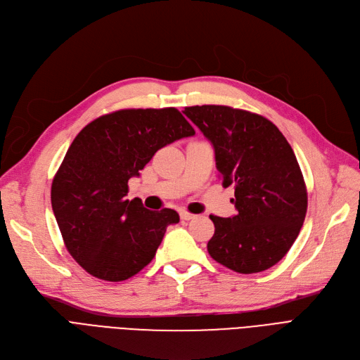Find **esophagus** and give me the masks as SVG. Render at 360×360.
I'll use <instances>...</instances> for the list:
<instances>
[{
	"instance_id": "34e87169",
	"label": "esophagus",
	"mask_w": 360,
	"mask_h": 360,
	"mask_svg": "<svg viewBox=\"0 0 360 360\" xmlns=\"http://www.w3.org/2000/svg\"><path fill=\"white\" fill-rule=\"evenodd\" d=\"M181 219L182 221H191V219H194L195 217V214H193V213H188V212H181Z\"/></svg>"
}]
</instances>
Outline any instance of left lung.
<instances>
[{"label":"left lung","instance_id":"left-lung-1","mask_svg":"<svg viewBox=\"0 0 360 360\" xmlns=\"http://www.w3.org/2000/svg\"><path fill=\"white\" fill-rule=\"evenodd\" d=\"M184 115L214 148L219 178L236 186L237 214H210L207 252L238 274L266 271L283 259L303 226L307 191L295 154L275 124L228 105L185 107Z\"/></svg>","mask_w":360,"mask_h":360}]
</instances>
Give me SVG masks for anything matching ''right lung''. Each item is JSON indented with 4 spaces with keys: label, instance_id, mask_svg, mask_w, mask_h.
I'll use <instances>...</instances> for the list:
<instances>
[{
    "label": "right lung",
    "instance_id": "right-lung-1",
    "mask_svg": "<svg viewBox=\"0 0 360 360\" xmlns=\"http://www.w3.org/2000/svg\"><path fill=\"white\" fill-rule=\"evenodd\" d=\"M195 131L175 107L127 108L100 116L76 135L51 185V206L70 256L92 276L119 283L155 256L172 209L127 200L128 181L154 153Z\"/></svg>",
    "mask_w": 360,
    "mask_h": 360
}]
</instances>
